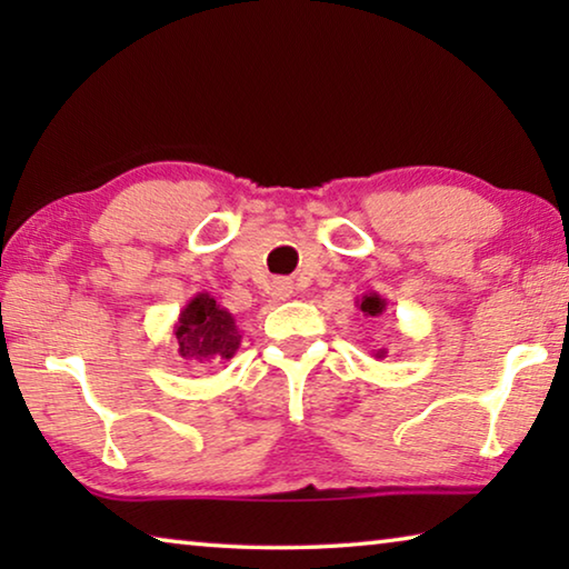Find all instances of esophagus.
Segmentation results:
<instances>
[{"instance_id": "esophagus-1", "label": "esophagus", "mask_w": 569, "mask_h": 569, "mask_svg": "<svg viewBox=\"0 0 569 569\" xmlns=\"http://www.w3.org/2000/svg\"><path fill=\"white\" fill-rule=\"evenodd\" d=\"M293 296V283L286 281V278H276L271 283V298L273 301H288Z\"/></svg>"}]
</instances>
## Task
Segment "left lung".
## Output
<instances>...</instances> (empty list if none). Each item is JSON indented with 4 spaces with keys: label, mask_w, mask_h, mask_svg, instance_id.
Returning <instances> with one entry per match:
<instances>
[{
    "label": "left lung",
    "mask_w": 569,
    "mask_h": 569,
    "mask_svg": "<svg viewBox=\"0 0 569 569\" xmlns=\"http://www.w3.org/2000/svg\"><path fill=\"white\" fill-rule=\"evenodd\" d=\"M356 306L361 308L363 311V316H369V319H379V316L387 311V298H381L379 293H363L361 298H356ZM387 349H379V351H373L371 356L373 359H387Z\"/></svg>",
    "instance_id": "8db88e82"
}]
</instances>
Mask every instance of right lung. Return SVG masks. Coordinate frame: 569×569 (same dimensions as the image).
I'll return each mask as SVG.
<instances>
[{"label": "right lung", "mask_w": 569, "mask_h": 569, "mask_svg": "<svg viewBox=\"0 0 569 569\" xmlns=\"http://www.w3.org/2000/svg\"><path fill=\"white\" fill-rule=\"evenodd\" d=\"M172 336L178 341L180 359L196 369L233 359L243 339L233 313L216 303V298L206 291L196 293L182 306L178 321L172 323Z\"/></svg>", "instance_id": "1"}]
</instances>
